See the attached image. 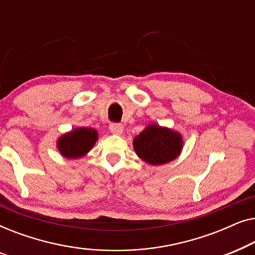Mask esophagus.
<instances>
[{"label": "esophagus", "mask_w": 255, "mask_h": 255, "mask_svg": "<svg viewBox=\"0 0 255 255\" xmlns=\"http://www.w3.org/2000/svg\"><path fill=\"white\" fill-rule=\"evenodd\" d=\"M109 128H110V131L115 134H121L122 132H123V125H122L121 123H111Z\"/></svg>", "instance_id": "esophagus-1"}]
</instances>
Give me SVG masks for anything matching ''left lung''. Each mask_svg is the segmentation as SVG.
I'll return each mask as SVG.
<instances>
[{
    "label": "left lung",
    "instance_id": "left-lung-1",
    "mask_svg": "<svg viewBox=\"0 0 255 255\" xmlns=\"http://www.w3.org/2000/svg\"><path fill=\"white\" fill-rule=\"evenodd\" d=\"M133 147L144 161L151 165H162L180 154L182 138L169 128L149 125L134 138Z\"/></svg>",
    "mask_w": 255,
    "mask_h": 255
}]
</instances>
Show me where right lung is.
<instances>
[{
  "label": "right lung",
  "instance_id": "1",
  "mask_svg": "<svg viewBox=\"0 0 255 255\" xmlns=\"http://www.w3.org/2000/svg\"><path fill=\"white\" fill-rule=\"evenodd\" d=\"M96 140V130L81 128L62 135L58 141V147L66 158H80L92 149Z\"/></svg>",
  "mask_w": 255,
  "mask_h": 255
}]
</instances>
